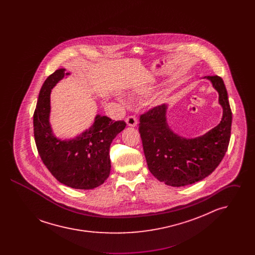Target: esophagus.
Listing matches in <instances>:
<instances>
[{
    "instance_id": "1",
    "label": "esophagus",
    "mask_w": 255,
    "mask_h": 255,
    "mask_svg": "<svg viewBox=\"0 0 255 255\" xmlns=\"http://www.w3.org/2000/svg\"><path fill=\"white\" fill-rule=\"evenodd\" d=\"M125 122H126L128 126H131V127H135L136 124H137V121H136V119H135L133 116L128 117V118L125 120Z\"/></svg>"
}]
</instances>
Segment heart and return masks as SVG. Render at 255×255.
Listing matches in <instances>:
<instances>
[{
  "mask_svg": "<svg viewBox=\"0 0 255 255\" xmlns=\"http://www.w3.org/2000/svg\"><path fill=\"white\" fill-rule=\"evenodd\" d=\"M144 93H148V91H144ZM122 101H123V99H122Z\"/></svg>",
  "mask_w": 255,
  "mask_h": 255,
  "instance_id": "obj_1",
  "label": "heart"
}]
</instances>
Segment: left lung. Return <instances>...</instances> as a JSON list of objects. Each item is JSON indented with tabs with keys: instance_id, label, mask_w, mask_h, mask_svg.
<instances>
[{
	"instance_id": "8db88e82",
	"label": "left lung",
	"mask_w": 255,
	"mask_h": 255,
	"mask_svg": "<svg viewBox=\"0 0 255 255\" xmlns=\"http://www.w3.org/2000/svg\"><path fill=\"white\" fill-rule=\"evenodd\" d=\"M205 78L218 92L223 108L221 122L205 134L185 138L174 133L166 122V104L140 116L138 131L148 168L167 185L179 187L202 181L217 168L228 151L232 122L228 92L218 75Z\"/></svg>"
}]
</instances>
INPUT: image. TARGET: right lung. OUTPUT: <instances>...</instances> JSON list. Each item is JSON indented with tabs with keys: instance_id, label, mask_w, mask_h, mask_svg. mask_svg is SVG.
Instances as JSON below:
<instances>
[{
	"instance_id": "obj_1",
	"label": "right lung",
	"mask_w": 255,
	"mask_h": 255,
	"mask_svg": "<svg viewBox=\"0 0 255 255\" xmlns=\"http://www.w3.org/2000/svg\"><path fill=\"white\" fill-rule=\"evenodd\" d=\"M65 69L56 70L42 86L33 115L34 138L38 153L51 175L61 183L75 189H94L110 175V146L125 128L123 121L114 122L97 115L93 125L72 139H60L49 123L50 93L65 75Z\"/></svg>"
}]
</instances>
